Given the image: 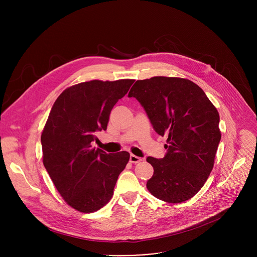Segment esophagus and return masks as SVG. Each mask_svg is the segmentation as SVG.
Wrapping results in <instances>:
<instances>
[{
  "instance_id": "34e87169",
  "label": "esophagus",
  "mask_w": 257,
  "mask_h": 257,
  "mask_svg": "<svg viewBox=\"0 0 257 257\" xmlns=\"http://www.w3.org/2000/svg\"><path fill=\"white\" fill-rule=\"evenodd\" d=\"M129 161H130V163H132V164H137V163L141 162L142 159L139 158V157H136V156H134V155H131Z\"/></svg>"
}]
</instances>
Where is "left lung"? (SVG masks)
I'll return each instance as SVG.
<instances>
[{
	"label": "left lung",
	"mask_w": 257,
	"mask_h": 257,
	"mask_svg": "<svg viewBox=\"0 0 257 257\" xmlns=\"http://www.w3.org/2000/svg\"><path fill=\"white\" fill-rule=\"evenodd\" d=\"M128 96L140 102L155 131L168 142L163 159H146L154 167L146 187L170 203L190 199L213 168L221 140L216 108L197 84L178 77L137 80Z\"/></svg>",
	"instance_id": "1"
}]
</instances>
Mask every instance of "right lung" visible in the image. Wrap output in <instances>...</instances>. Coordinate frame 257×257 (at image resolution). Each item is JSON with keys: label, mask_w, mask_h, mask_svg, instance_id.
<instances>
[{"label": "right lung", "mask_w": 257, "mask_h": 257, "mask_svg": "<svg viewBox=\"0 0 257 257\" xmlns=\"http://www.w3.org/2000/svg\"><path fill=\"white\" fill-rule=\"evenodd\" d=\"M133 82H82L65 89L52 106L41 138L44 166L64 200L78 211L105 205L129 161L127 152L106 154L91 142L95 132L106 130L112 108Z\"/></svg>", "instance_id": "obj_1"}]
</instances>
